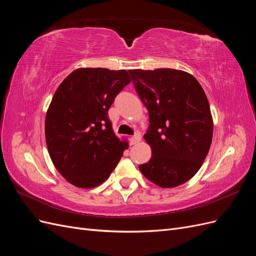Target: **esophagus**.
I'll return each mask as SVG.
<instances>
[{
  "mask_svg": "<svg viewBox=\"0 0 256 256\" xmlns=\"http://www.w3.org/2000/svg\"><path fill=\"white\" fill-rule=\"evenodd\" d=\"M140 141H141V134H138V132L134 134L130 138V144H131V145H134V144L138 143Z\"/></svg>",
  "mask_w": 256,
  "mask_h": 256,
  "instance_id": "34e87169",
  "label": "esophagus"
}]
</instances>
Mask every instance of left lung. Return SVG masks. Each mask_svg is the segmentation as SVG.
Masks as SVG:
<instances>
[{"label": "left lung", "mask_w": 256, "mask_h": 256, "mask_svg": "<svg viewBox=\"0 0 256 256\" xmlns=\"http://www.w3.org/2000/svg\"><path fill=\"white\" fill-rule=\"evenodd\" d=\"M129 74L150 116L144 138L152 157L138 168L159 187H177L196 174L210 148L214 122L205 92L194 76L176 69Z\"/></svg>", "instance_id": "8db88e82"}]
</instances>
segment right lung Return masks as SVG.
Here are the masks:
<instances>
[{
	"label": "right lung",
	"mask_w": 256,
	"mask_h": 256,
	"mask_svg": "<svg viewBox=\"0 0 256 256\" xmlns=\"http://www.w3.org/2000/svg\"><path fill=\"white\" fill-rule=\"evenodd\" d=\"M130 82L126 70L79 68L54 94L46 115V142L54 166L76 187L102 184L127 148L114 134L108 111Z\"/></svg>",
	"instance_id": "1"
}]
</instances>
